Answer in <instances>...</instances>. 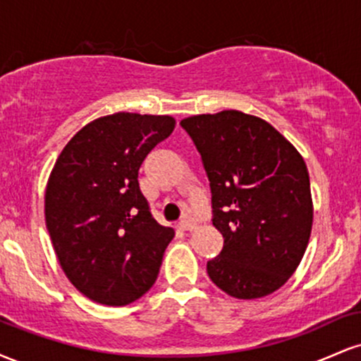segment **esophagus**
Returning a JSON list of instances; mask_svg holds the SVG:
<instances>
[{
  "mask_svg": "<svg viewBox=\"0 0 361 361\" xmlns=\"http://www.w3.org/2000/svg\"><path fill=\"white\" fill-rule=\"evenodd\" d=\"M195 226H197V224H195L193 219H190V217L183 219V221H180V224H178V227H180L181 231H192V229H195Z\"/></svg>",
  "mask_w": 361,
  "mask_h": 361,
  "instance_id": "esophagus-1",
  "label": "esophagus"
}]
</instances>
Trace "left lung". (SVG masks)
<instances>
[{
  "label": "left lung",
  "mask_w": 361,
  "mask_h": 361,
  "mask_svg": "<svg viewBox=\"0 0 361 361\" xmlns=\"http://www.w3.org/2000/svg\"><path fill=\"white\" fill-rule=\"evenodd\" d=\"M180 123L202 156L224 238L207 263L210 280L235 299L270 295L297 270L312 229L304 157L270 123L238 110Z\"/></svg>",
  "instance_id": "obj_1"
}]
</instances>
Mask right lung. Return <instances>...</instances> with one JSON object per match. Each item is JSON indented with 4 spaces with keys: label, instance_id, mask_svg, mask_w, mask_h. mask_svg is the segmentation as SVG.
<instances>
[{
    "label": "right lung",
    "instance_id": "add662e5",
    "mask_svg": "<svg viewBox=\"0 0 361 361\" xmlns=\"http://www.w3.org/2000/svg\"><path fill=\"white\" fill-rule=\"evenodd\" d=\"M175 123L169 115L100 117L66 144L54 164L45 224L62 271L90 300L127 305L154 285L175 231L152 217L137 176Z\"/></svg>",
    "mask_w": 361,
    "mask_h": 361
}]
</instances>
